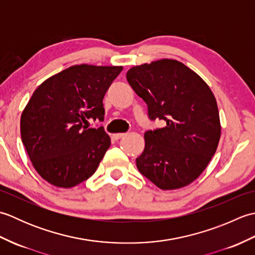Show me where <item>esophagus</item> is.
Masks as SVG:
<instances>
[{
  "label": "esophagus",
  "mask_w": 255,
  "mask_h": 255,
  "mask_svg": "<svg viewBox=\"0 0 255 255\" xmlns=\"http://www.w3.org/2000/svg\"><path fill=\"white\" fill-rule=\"evenodd\" d=\"M125 136V133H114L113 134V139L114 140H119L121 138H123Z\"/></svg>",
  "instance_id": "34e87169"
}]
</instances>
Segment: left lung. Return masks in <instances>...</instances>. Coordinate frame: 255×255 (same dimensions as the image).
<instances>
[{"mask_svg":"<svg viewBox=\"0 0 255 255\" xmlns=\"http://www.w3.org/2000/svg\"><path fill=\"white\" fill-rule=\"evenodd\" d=\"M128 83L163 128L144 132L139 172L159 188L176 189L202 174L217 150L221 126L217 102L207 83L173 59L132 67Z\"/></svg>","mask_w":255,"mask_h":255,"instance_id":"left-lung-1","label":"left lung"}]
</instances>
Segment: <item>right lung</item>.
Returning <instances> with one entry per match:
<instances>
[{
  "mask_svg": "<svg viewBox=\"0 0 255 255\" xmlns=\"http://www.w3.org/2000/svg\"><path fill=\"white\" fill-rule=\"evenodd\" d=\"M123 67L80 64L44 81L20 117V134L35 170L51 185L73 187L94 174L111 145L103 99Z\"/></svg>",
  "mask_w": 255,
  "mask_h": 255,
  "instance_id": "1",
  "label": "right lung"
}]
</instances>
